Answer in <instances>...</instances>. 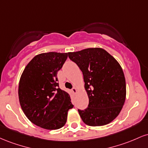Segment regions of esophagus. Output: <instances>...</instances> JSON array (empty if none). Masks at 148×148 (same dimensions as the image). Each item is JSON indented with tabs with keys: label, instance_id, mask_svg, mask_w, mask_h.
I'll use <instances>...</instances> for the list:
<instances>
[{
	"label": "esophagus",
	"instance_id": "1",
	"mask_svg": "<svg viewBox=\"0 0 148 148\" xmlns=\"http://www.w3.org/2000/svg\"><path fill=\"white\" fill-rule=\"evenodd\" d=\"M72 90L73 92H74V93H75V94H76V93L77 92V88H76V87H74V88H72Z\"/></svg>",
	"mask_w": 148,
	"mask_h": 148
}]
</instances>
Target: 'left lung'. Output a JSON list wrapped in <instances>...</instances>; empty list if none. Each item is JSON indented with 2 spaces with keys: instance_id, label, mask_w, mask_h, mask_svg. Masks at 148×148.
<instances>
[{
  "instance_id": "left-lung-1",
  "label": "left lung",
  "mask_w": 148,
  "mask_h": 148,
  "mask_svg": "<svg viewBox=\"0 0 148 148\" xmlns=\"http://www.w3.org/2000/svg\"><path fill=\"white\" fill-rule=\"evenodd\" d=\"M69 59L82 71L89 104L78 109L83 122L102 126L119 115L126 97V83L121 66L106 51L89 48L68 53Z\"/></svg>"
}]
</instances>
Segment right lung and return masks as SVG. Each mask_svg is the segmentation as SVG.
<instances>
[{
  "instance_id": "add662e5",
  "label": "right lung",
  "mask_w": 148,
  "mask_h": 148,
  "mask_svg": "<svg viewBox=\"0 0 148 148\" xmlns=\"http://www.w3.org/2000/svg\"><path fill=\"white\" fill-rule=\"evenodd\" d=\"M67 53L39 54L23 70L18 84L22 110L31 123L46 130H58L67 122L74 107L70 96L59 88L57 74L67 60Z\"/></svg>"
}]
</instances>
